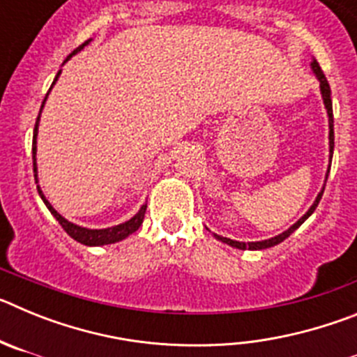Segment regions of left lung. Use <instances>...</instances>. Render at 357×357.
<instances>
[{"instance_id":"1","label":"left lung","mask_w":357,"mask_h":357,"mask_svg":"<svg viewBox=\"0 0 357 357\" xmlns=\"http://www.w3.org/2000/svg\"><path fill=\"white\" fill-rule=\"evenodd\" d=\"M311 69H313L314 77H317V80L320 82V94H321V100H324V107H326L327 110V118H329V168H327V173H326V181H324V185H321L320 193L317 195V198H314L313 206L309 207L307 213L304 214V216L298 220V222L293 223L289 229H286L284 232H280V234L273 236V238L270 239H263V241H250V243H243V241H236V239H230V238H223V236L220 234H213L214 238L218 239V241L225 243V245H229V247L232 248H238V250H264V248H272L275 247V245H279V243L284 241L286 238H289V236L295 232L298 227L302 225V223L307 220L311 214L314 213V209L318 207V204H320L321 200V195H324V189H326V182H327V176H329V169H331V160H333V151H334V118H333V100H331V87H329V82H327L326 75H324V71L320 69V66H318V62L311 61Z\"/></svg>"}]
</instances>
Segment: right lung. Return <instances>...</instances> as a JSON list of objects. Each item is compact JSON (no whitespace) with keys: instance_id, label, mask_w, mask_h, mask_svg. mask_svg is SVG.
I'll use <instances>...</instances> for the list:
<instances>
[{"instance_id":"add662e5","label":"right lung","mask_w":357,"mask_h":357,"mask_svg":"<svg viewBox=\"0 0 357 357\" xmlns=\"http://www.w3.org/2000/svg\"><path fill=\"white\" fill-rule=\"evenodd\" d=\"M93 39L85 40L82 46H78L77 50L73 53H69L68 59H66L64 62H62V66L66 64V62L71 59L73 55H77L78 52H82V50L87 46V44L91 43ZM62 69H59V73H56L55 80H53L52 87H50V91L53 89V85L56 84V80H59V77H61ZM48 91V94H50ZM48 94H46V98H44L43 105H40V110H39V116H37V121H36V130H33V141H31V159H33V176H36V184H39V175H37V134H39V121H40V112H43L44 109V103H46V100H48ZM37 191H39V197L43 198L44 206L48 207L50 213L53 214V218H55L56 222L61 223L62 229L68 232L69 236H71L75 241L82 243V245H87V247H103V245H112V243H118V241H123V239H127L128 236L134 234L135 230L139 229L141 225H143V220H144V213H146V204H143L141 206V209L137 211V213L134 214V216L130 218V220H127V222L119 223V225H114V227H107V229H87V227H82V225H77V223L69 222V220H66L64 216H62L61 213H56L55 209H53V206L50 204L48 200H46V197H44L43 189H40V185H37Z\"/></svg>"}]
</instances>
